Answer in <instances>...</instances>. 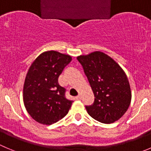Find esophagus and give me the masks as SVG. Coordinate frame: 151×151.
I'll return each mask as SVG.
<instances>
[{
    "instance_id": "obj_1",
    "label": "esophagus",
    "mask_w": 151,
    "mask_h": 151,
    "mask_svg": "<svg viewBox=\"0 0 151 151\" xmlns=\"http://www.w3.org/2000/svg\"><path fill=\"white\" fill-rule=\"evenodd\" d=\"M76 99L77 100L81 99V94H79L78 96H76Z\"/></svg>"
}]
</instances>
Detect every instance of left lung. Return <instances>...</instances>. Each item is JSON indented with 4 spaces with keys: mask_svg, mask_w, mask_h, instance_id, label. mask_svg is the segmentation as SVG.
<instances>
[{
    "mask_svg": "<svg viewBox=\"0 0 151 151\" xmlns=\"http://www.w3.org/2000/svg\"><path fill=\"white\" fill-rule=\"evenodd\" d=\"M77 59L83 67L95 96L88 114L104 124L119 120L128 109L131 90L124 70L105 53L96 51Z\"/></svg>",
    "mask_w": 151,
    "mask_h": 151,
    "instance_id": "obj_1",
    "label": "left lung"
}]
</instances>
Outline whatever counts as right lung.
<instances>
[{"mask_svg": "<svg viewBox=\"0 0 151 151\" xmlns=\"http://www.w3.org/2000/svg\"><path fill=\"white\" fill-rule=\"evenodd\" d=\"M71 61L69 55L51 50L41 53L30 66L23 97L27 112L38 122L50 125L68 113L73 101L66 98V89L58 79Z\"/></svg>", "mask_w": 151, "mask_h": 151, "instance_id": "obj_1", "label": "right lung"}]
</instances>
